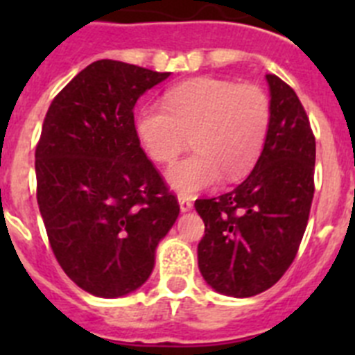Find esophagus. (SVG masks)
<instances>
[{
  "mask_svg": "<svg viewBox=\"0 0 355 355\" xmlns=\"http://www.w3.org/2000/svg\"><path fill=\"white\" fill-rule=\"evenodd\" d=\"M178 200H180L181 211H190V209H192L193 200L190 199V197H188V196H183V193H180V196H178Z\"/></svg>",
  "mask_w": 355,
  "mask_h": 355,
  "instance_id": "esophagus-1",
  "label": "esophagus"
}]
</instances>
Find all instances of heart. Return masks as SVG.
<instances>
[{"mask_svg":"<svg viewBox=\"0 0 355 355\" xmlns=\"http://www.w3.org/2000/svg\"><path fill=\"white\" fill-rule=\"evenodd\" d=\"M270 97L258 85L218 78L184 81L165 94V105L140 110L137 131L147 155L171 163L190 144L193 153L175 162L168 183L192 193L245 178L258 162L270 126Z\"/></svg>","mask_w":355,"mask_h":355,"instance_id":"obj_1","label":"heart"}]
</instances>
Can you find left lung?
I'll return each mask as SVG.
<instances>
[{
  "mask_svg": "<svg viewBox=\"0 0 355 355\" xmlns=\"http://www.w3.org/2000/svg\"><path fill=\"white\" fill-rule=\"evenodd\" d=\"M270 126L258 163L243 183L197 199L205 220L199 270L229 297H252L274 286L299 252L315 193L316 144L306 110L290 85L266 74Z\"/></svg>",
  "mask_w": 355,
  "mask_h": 355,
  "instance_id": "8db88e82",
  "label": "left lung"
}]
</instances>
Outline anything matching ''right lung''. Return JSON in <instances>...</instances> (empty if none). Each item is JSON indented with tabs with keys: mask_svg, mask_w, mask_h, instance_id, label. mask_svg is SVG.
<instances>
[{
	"mask_svg": "<svg viewBox=\"0 0 355 355\" xmlns=\"http://www.w3.org/2000/svg\"><path fill=\"white\" fill-rule=\"evenodd\" d=\"M168 74L97 60L56 94L44 119L35 149L40 215L62 270L96 297L142 286L180 215L133 115L139 97Z\"/></svg>",
	"mask_w": 355,
	"mask_h": 355,
	"instance_id": "add662e5",
	"label": "right lung"
}]
</instances>
